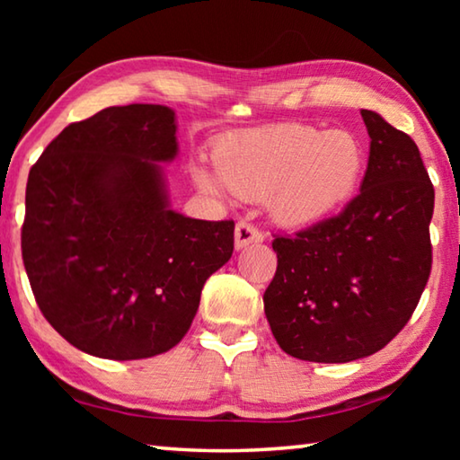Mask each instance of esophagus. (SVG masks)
Listing matches in <instances>:
<instances>
[{"label":"esophagus","mask_w":460,"mask_h":460,"mask_svg":"<svg viewBox=\"0 0 460 460\" xmlns=\"http://www.w3.org/2000/svg\"><path fill=\"white\" fill-rule=\"evenodd\" d=\"M260 241H263V235L253 227V225H249L245 221L237 223V227H235V249H243L249 243H260Z\"/></svg>","instance_id":"obj_1"}]
</instances>
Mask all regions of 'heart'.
I'll list each match as a JSON object with an SVG mask.
<instances>
[{"instance_id":"1","label":"heart","mask_w":460,"mask_h":460,"mask_svg":"<svg viewBox=\"0 0 460 460\" xmlns=\"http://www.w3.org/2000/svg\"><path fill=\"white\" fill-rule=\"evenodd\" d=\"M217 166L197 160L192 178L213 197L263 200L286 229H306L329 219L361 182L365 152L347 129L282 123L243 131L219 142Z\"/></svg>"}]
</instances>
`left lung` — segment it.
Wrapping results in <instances>:
<instances>
[{"label":"left lung","mask_w":460,"mask_h":460,"mask_svg":"<svg viewBox=\"0 0 460 460\" xmlns=\"http://www.w3.org/2000/svg\"><path fill=\"white\" fill-rule=\"evenodd\" d=\"M369 160L361 192L341 215L276 237V276L263 294L282 351L349 363L384 349L410 321L430 276L434 189L408 134L361 109Z\"/></svg>","instance_id":"obj_1"}]
</instances>
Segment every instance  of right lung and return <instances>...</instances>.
Instances as JSON below:
<instances>
[{
	"mask_svg": "<svg viewBox=\"0 0 460 460\" xmlns=\"http://www.w3.org/2000/svg\"><path fill=\"white\" fill-rule=\"evenodd\" d=\"M176 155L174 109L134 103L71 123L30 170L26 274L46 321L84 353L170 351L231 260L235 223L170 208L162 164Z\"/></svg>",
	"mask_w": 460,
	"mask_h": 460,
	"instance_id": "right-lung-1",
	"label": "right lung"
}]
</instances>
